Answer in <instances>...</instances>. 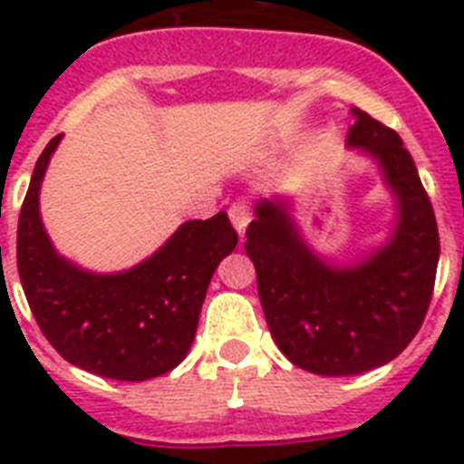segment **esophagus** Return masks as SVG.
Returning a JSON list of instances; mask_svg holds the SVG:
<instances>
[{"label": "esophagus", "mask_w": 464, "mask_h": 464, "mask_svg": "<svg viewBox=\"0 0 464 464\" xmlns=\"http://www.w3.org/2000/svg\"><path fill=\"white\" fill-rule=\"evenodd\" d=\"M228 217H231L233 226H236V231L243 236L247 228V224H250V207H247V202H243V199L233 202L231 207H228Z\"/></svg>", "instance_id": "esophagus-1"}]
</instances>
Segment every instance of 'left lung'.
I'll use <instances>...</instances> for the list:
<instances>
[{
    "label": "left lung",
    "mask_w": 464,
    "mask_h": 464,
    "mask_svg": "<svg viewBox=\"0 0 464 464\" xmlns=\"http://www.w3.org/2000/svg\"><path fill=\"white\" fill-rule=\"evenodd\" d=\"M353 115L349 144L381 160L400 197L392 243L356 267H327L282 202L257 204L246 231L269 332L291 363L317 375L363 373L402 353L424 323L439 267V226L410 151L395 130Z\"/></svg>",
    "instance_id": "obj_1"
}]
</instances>
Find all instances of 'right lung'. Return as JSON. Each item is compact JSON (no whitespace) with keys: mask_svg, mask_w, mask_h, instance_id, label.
Returning a JSON list of instances; mask_svg holds the SVG:
<instances>
[{"mask_svg":"<svg viewBox=\"0 0 464 464\" xmlns=\"http://www.w3.org/2000/svg\"><path fill=\"white\" fill-rule=\"evenodd\" d=\"M62 134L40 154L18 214L16 265L40 332L62 359L112 381L173 371L197 332L214 269L238 243L226 211L188 221L125 275H89L57 257L40 224L38 189Z\"/></svg>","mask_w":464,"mask_h":464,"instance_id":"obj_1","label":"right lung"}]
</instances>
